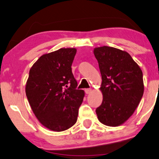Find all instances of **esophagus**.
I'll use <instances>...</instances> for the list:
<instances>
[{"mask_svg":"<svg viewBox=\"0 0 159 159\" xmlns=\"http://www.w3.org/2000/svg\"><path fill=\"white\" fill-rule=\"evenodd\" d=\"M85 93L87 94H90V93H91V91H92V89H90V88H87V89H85Z\"/></svg>","mask_w":159,"mask_h":159,"instance_id":"obj_1","label":"esophagus"}]
</instances>
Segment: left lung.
<instances>
[{
  "label": "left lung",
  "mask_w": 159,
  "mask_h": 159,
  "mask_svg": "<svg viewBox=\"0 0 159 159\" xmlns=\"http://www.w3.org/2000/svg\"><path fill=\"white\" fill-rule=\"evenodd\" d=\"M102 75V105L98 119L109 126H118L130 117L143 94V72L130 54L109 46L94 49Z\"/></svg>",
  "instance_id": "8db88e82"
}]
</instances>
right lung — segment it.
<instances>
[{"mask_svg":"<svg viewBox=\"0 0 159 159\" xmlns=\"http://www.w3.org/2000/svg\"><path fill=\"white\" fill-rule=\"evenodd\" d=\"M75 54V48H61L43 54L29 72L25 91L30 107L40 123L54 132L76 123L84 96L72 72Z\"/></svg>","mask_w":159,"mask_h":159,"instance_id":"right-lung-1","label":"right lung"}]
</instances>
